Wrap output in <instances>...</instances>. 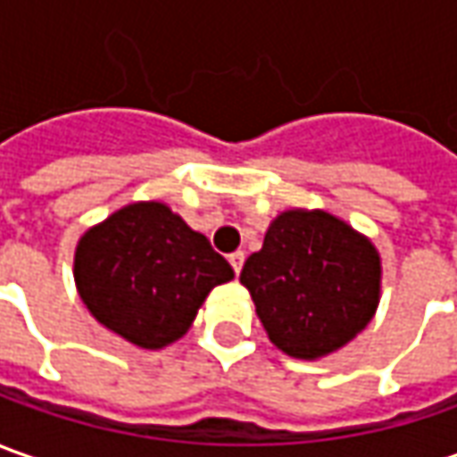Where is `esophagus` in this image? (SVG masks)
<instances>
[{
  "mask_svg": "<svg viewBox=\"0 0 457 457\" xmlns=\"http://www.w3.org/2000/svg\"><path fill=\"white\" fill-rule=\"evenodd\" d=\"M229 265H232V270L240 276V270H243V265H245V253L243 250H237V253H232L229 255Z\"/></svg>",
  "mask_w": 457,
  "mask_h": 457,
  "instance_id": "34e87169",
  "label": "esophagus"
}]
</instances>
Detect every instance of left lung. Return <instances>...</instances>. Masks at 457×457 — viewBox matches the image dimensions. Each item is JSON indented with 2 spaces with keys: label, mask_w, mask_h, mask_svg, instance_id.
I'll use <instances>...</instances> for the list:
<instances>
[{
  "label": "left lung",
  "mask_w": 457,
  "mask_h": 457,
  "mask_svg": "<svg viewBox=\"0 0 457 457\" xmlns=\"http://www.w3.org/2000/svg\"><path fill=\"white\" fill-rule=\"evenodd\" d=\"M240 283L280 352L319 359L367 328L382 283L377 247L323 210L278 214Z\"/></svg>",
  "instance_id": "obj_1"
}]
</instances>
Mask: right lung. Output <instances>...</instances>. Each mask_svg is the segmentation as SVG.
<instances>
[{"label": "right lung", "instance_id": "right-lung-1", "mask_svg": "<svg viewBox=\"0 0 457 457\" xmlns=\"http://www.w3.org/2000/svg\"><path fill=\"white\" fill-rule=\"evenodd\" d=\"M75 286L96 321L141 349L187 334L214 286L235 278L210 240L162 202H134L75 247Z\"/></svg>", "mask_w": 457, "mask_h": 457}]
</instances>
